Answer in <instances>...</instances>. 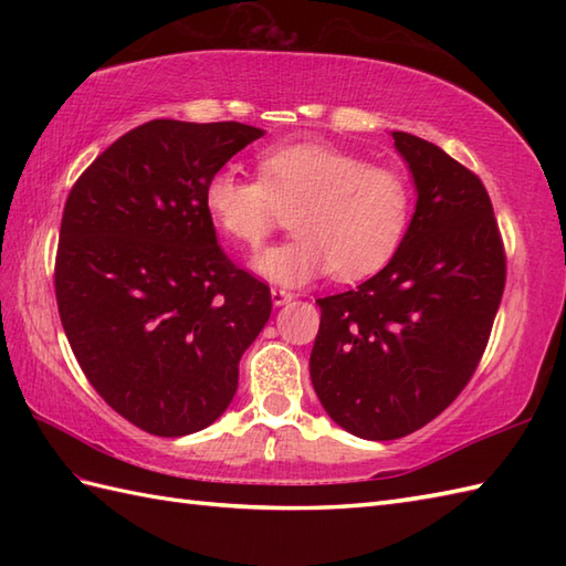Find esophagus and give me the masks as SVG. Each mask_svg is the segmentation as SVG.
<instances>
[{
    "label": "esophagus",
    "mask_w": 566,
    "mask_h": 566,
    "mask_svg": "<svg viewBox=\"0 0 566 566\" xmlns=\"http://www.w3.org/2000/svg\"><path fill=\"white\" fill-rule=\"evenodd\" d=\"M292 298H294V294H292V292H286V290H276V286L272 290V304H274V306H284V304H290Z\"/></svg>",
    "instance_id": "esophagus-1"
}]
</instances>
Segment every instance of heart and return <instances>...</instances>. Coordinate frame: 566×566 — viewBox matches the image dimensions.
I'll return each mask as SVG.
<instances>
[{
  "label": "heart",
  "instance_id": "obj_1",
  "mask_svg": "<svg viewBox=\"0 0 566 566\" xmlns=\"http://www.w3.org/2000/svg\"><path fill=\"white\" fill-rule=\"evenodd\" d=\"M260 172L250 179L233 165L219 167L203 185V207L219 231L248 248L292 213L296 235L252 262L264 280L302 286L331 270L359 280L401 245L411 219V185L401 170L326 143H290L264 150Z\"/></svg>",
  "mask_w": 566,
  "mask_h": 566
}]
</instances>
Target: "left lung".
Returning <instances> with one entry per match:
<instances>
[{
    "label": "left lung",
    "mask_w": 566,
    "mask_h": 566,
    "mask_svg": "<svg viewBox=\"0 0 566 566\" xmlns=\"http://www.w3.org/2000/svg\"><path fill=\"white\" fill-rule=\"evenodd\" d=\"M416 211L387 268L318 298L311 381L343 430L396 440L448 408L474 375L506 284L499 226L474 172L432 143L391 130Z\"/></svg>",
    "instance_id": "left-lung-1"
}]
</instances>
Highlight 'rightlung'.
Segmentation results:
<instances>
[{
    "instance_id": "add662e5",
    "label": "right lung",
    "mask_w": 566,
    "mask_h": 566,
    "mask_svg": "<svg viewBox=\"0 0 566 566\" xmlns=\"http://www.w3.org/2000/svg\"><path fill=\"white\" fill-rule=\"evenodd\" d=\"M264 136L238 122L155 118L112 143L72 187L55 258L60 321L84 377L160 438L219 418L272 296L226 258L203 185Z\"/></svg>"
}]
</instances>
